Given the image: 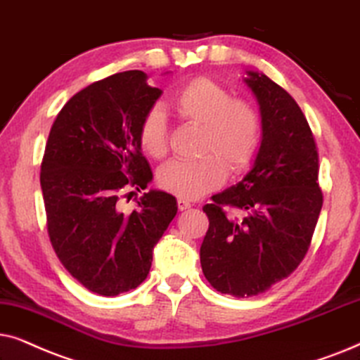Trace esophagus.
<instances>
[{"label": "esophagus", "instance_id": "obj_1", "mask_svg": "<svg viewBox=\"0 0 360 360\" xmlns=\"http://www.w3.org/2000/svg\"><path fill=\"white\" fill-rule=\"evenodd\" d=\"M189 207H191V202H189L188 199H183V198L177 199V209L186 210V209H189Z\"/></svg>", "mask_w": 360, "mask_h": 360}]
</instances>
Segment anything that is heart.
Here are the masks:
<instances>
[{"label":"heart","mask_w":360,"mask_h":360,"mask_svg":"<svg viewBox=\"0 0 360 360\" xmlns=\"http://www.w3.org/2000/svg\"><path fill=\"white\" fill-rule=\"evenodd\" d=\"M171 108L186 122L200 124L199 153L194 161L174 160L158 171L161 189L183 199H195L225 181V165L242 171L255 160L263 138L258 108L243 98H232L229 89L207 77H195L177 89ZM138 141L148 156L161 160L167 153L166 115L158 107L143 115ZM214 155H212V153Z\"/></svg>","instance_id":"b5f03b06"}]
</instances>
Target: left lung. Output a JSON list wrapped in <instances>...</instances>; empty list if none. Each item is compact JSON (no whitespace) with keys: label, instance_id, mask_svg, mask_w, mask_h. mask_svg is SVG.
Returning a JSON list of instances; mask_svg holds the SVG:
<instances>
[{"label":"left lung","instance_id":"left-lung-1","mask_svg":"<svg viewBox=\"0 0 360 360\" xmlns=\"http://www.w3.org/2000/svg\"><path fill=\"white\" fill-rule=\"evenodd\" d=\"M243 80L260 105L262 145L240 183L202 207L209 230L200 245L204 276L237 298L263 293L298 268L323 207L318 148L298 103L262 72Z\"/></svg>","mask_w":360,"mask_h":360}]
</instances>
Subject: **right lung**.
<instances>
[{"mask_svg":"<svg viewBox=\"0 0 360 360\" xmlns=\"http://www.w3.org/2000/svg\"><path fill=\"white\" fill-rule=\"evenodd\" d=\"M141 70H127L77 92L57 115L41 165L47 232L65 270L92 293L135 290L151 268L153 248L174 219V195L151 189L124 212L130 189L153 172L138 128L161 97Z\"/></svg>","mask_w":360,"mask_h":360,"instance_id":"1","label":"right lung"}]
</instances>
